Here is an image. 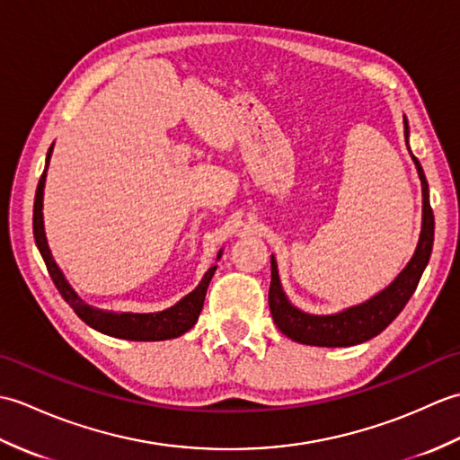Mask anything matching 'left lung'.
<instances>
[{"mask_svg": "<svg viewBox=\"0 0 460 460\" xmlns=\"http://www.w3.org/2000/svg\"><path fill=\"white\" fill-rule=\"evenodd\" d=\"M409 136V126L405 120V142ZM415 168L421 180L423 188V227L419 245L415 249L413 259L407 262V267L399 272V277L385 290H381L377 296L364 302L359 306H351L340 314L332 316H314L306 314L295 308L287 300L282 292L277 261L270 257V288H269V306L275 324L282 334L298 344L306 346H324V348H341V346H356L361 341L371 340L384 332L397 318L399 312L415 292L419 280H421L423 270L431 259L433 239H435V217L431 203H429V185L421 164L411 154Z\"/></svg>", "mask_w": 460, "mask_h": 460, "instance_id": "1", "label": "left lung"}]
</instances>
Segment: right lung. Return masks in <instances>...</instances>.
<instances>
[{
    "label": "right lung",
    "mask_w": 460,
    "mask_h": 460,
    "mask_svg": "<svg viewBox=\"0 0 460 460\" xmlns=\"http://www.w3.org/2000/svg\"><path fill=\"white\" fill-rule=\"evenodd\" d=\"M53 146L47 152V164L45 170L41 173V180L37 183V191H35V203H33V237L39 247V252L47 265L49 275H51L57 290L61 292V296L66 300V305L71 306L76 316L84 320L86 324L93 326L94 330L104 332V334L114 336V338H124V340H138V341H160V340H172L185 334L195 322L199 318V312L203 308V300H205V292H208L209 280L213 277V272L217 267H211L201 282L193 292H190L188 296L181 298L178 305L162 310V312H152V314H132V312H106L93 308L89 305L76 296V292L71 288V285L65 280L63 272L58 270L55 265V261L51 257V251L47 247V239H45V229H43V188H45V175H47V165L49 158H51ZM221 257V252H219Z\"/></svg>",
    "instance_id": "add662e5"
}]
</instances>
